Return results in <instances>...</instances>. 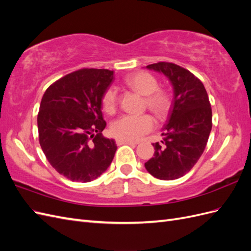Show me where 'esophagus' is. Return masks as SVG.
<instances>
[{
  "label": "esophagus",
  "mask_w": 251,
  "mask_h": 251,
  "mask_svg": "<svg viewBox=\"0 0 251 251\" xmlns=\"http://www.w3.org/2000/svg\"><path fill=\"white\" fill-rule=\"evenodd\" d=\"M116 143L118 144V146H123V144H130V146H136V144H137L136 142L128 141V140H123V139H117Z\"/></svg>",
  "instance_id": "34e87169"
}]
</instances>
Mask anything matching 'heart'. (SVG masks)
<instances>
[{"instance_id": "b5f03b06", "label": "heart", "mask_w": 251, "mask_h": 251, "mask_svg": "<svg viewBox=\"0 0 251 251\" xmlns=\"http://www.w3.org/2000/svg\"><path fill=\"white\" fill-rule=\"evenodd\" d=\"M126 83L132 90L146 96V105L158 118L166 116L170 110V97L164 91L158 90L157 79L147 72H138L126 78ZM102 108L107 113H114L117 108V91L110 87L102 96ZM154 119L148 114L123 115L113 121L112 133L117 138L128 141L141 139L154 128Z\"/></svg>"}]
</instances>
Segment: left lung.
<instances>
[{
    "instance_id": "1",
    "label": "left lung",
    "mask_w": 251,
    "mask_h": 251,
    "mask_svg": "<svg viewBox=\"0 0 251 251\" xmlns=\"http://www.w3.org/2000/svg\"><path fill=\"white\" fill-rule=\"evenodd\" d=\"M146 68L166 76L174 97L162 128L163 146L153 143L154 157L144 166L157 179H178L193 169L206 147L212 126L208 95L201 80L180 66L162 62Z\"/></svg>"
}]
</instances>
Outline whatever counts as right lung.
<instances>
[{
  "label": "right lung",
  "instance_id": "obj_1",
  "mask_svg": "<svg viewBox=\"0 0 251 251\" xmlns=\"http://www.w3.org/2000/svg\"><path fill=\"white\" fill-rule=\"evenodd\" d=\"M113 79L114 71L81 69L55 81L42 98L41 148L52 168L71 181L95 180L115 155V140L101 134L102 96Z\"/></svg>",
  "mask_w": 251,
  "mask_h": 251
}]
</instances>
